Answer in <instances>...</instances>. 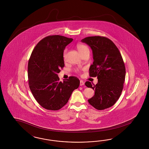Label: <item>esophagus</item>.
<instances>
[{
  "label": "esophagus",
  "mask_w": 149,
  "mask_h": 149,
  "mask_svg": "<svg viewBox=\"0 0 149 149\" xmlns=\"http://www.w3.org/2000/svg\"><path fill=\"white\" fill-rule=\"evenodd\" d=\"M84 85H85L84 82L82 81V80H80V86H84Z\"/></svg>",
  "instance_id": "34e87169"
}]
</instances>
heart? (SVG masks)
<instances>
[{
  "label": "heart",
  "mask_w": 149,
  "mask_h": 149,
  "mask_svg": "<svg viewBox=\"0 0 149 149\" xmlns=\"http://www.w3.org/2000/svg\"><path fill=\"white\" fill-rule=\"evenodd\" d=\"M77 50L79 51L80 54H81V56H82V54H86V53H87V52H89V49L88 48V47L85 45H84V44H77ZM66 51H67L66 50L64 51V57H65V54H66ZM75 71L77 72H80L79 69H76Z\"/></svg>",
  "instance_id": "heart-1"
}]
</instances>
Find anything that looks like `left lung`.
<instances>
[{
  "instance_id": "1",
  "label": "left lung",
  "mask_w": 149,
  "mask_h": 149,
  "mask_svg": "<svg viewBox=\"0 0 149 149\" xmlns=\"http://www.w3.org/2000/svg\"><path fill=\"white\" fill-rule=\"evenodd\" d=\"M81 42L89 45L92 50L93 62L89 69L90 76L97 77L98 83L85 85L95 91L88 103L97 110L112 107L122 93L125 80L126 68L122 56L112 41L104 36H88Z\"/></svg>"
}]
</instances>
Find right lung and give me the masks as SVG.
<instances>
[{"label":"right lung","mask_w":149,"mask_h":149,"mask_svg":"<svg viewBox=\"0 0 149 149\" xmlns=\"http://www.w3.org/2000/svg\"><path fill=\"white\" fill-rule=\"evenodd\" d=\"M72 40L59 35L46 36L37 44L29 59L30 90L37 102L46 109L62 108L80 85L77 77H70L61 82L57 75L64 67V50Z\"/></svg>","instance_id":"obj_1"}]
</instances>
